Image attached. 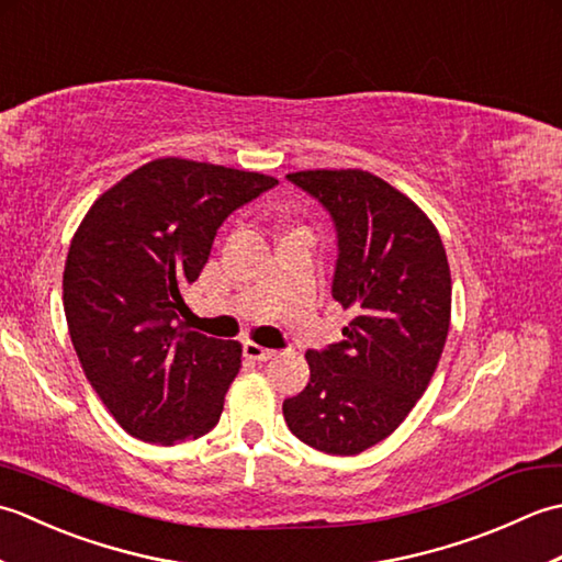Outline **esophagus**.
<instances>
[{
    "instance_id": "obj_1",
    "label": "esophagus",
    "mask_w": 562,
    "mask_h": 562,
    "mask_svg": "<svg viewBox=\"0 0 562 562\" xmlns=\"http://www.w3.org/2000/svg\"><path fill=\"white\" fill-rule=\"evenodd\" d=\"M244 355L248 357V360L266 362V360H270V357L274 355V350L262 348V345H258V342H254V340H246V342H244Z\"/></svg>"
}]
</instances>
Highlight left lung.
<instances>
[{
    "instance_id": "left-lung-1",
    "label": "left lung",
    "mask_w": 562,
    "mask_h": 562,
    "mask_svg": "<svg viewBox=\"0 0 562 562\" xmlns=\"http://www.w3.org/2000/svg\"><path fill=\"white\" fill-rule=\"evenodd\" d=\"M288 181L336 224L330 292L352 318L340 342L306 352L312 379L282 413L304 445L352 457L386 439L435 374L451 318L449 262L427 214L379 176L321 169Z\"/></svg>"
}]
</instances>
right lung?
<instances>
[{
  "instance_id": "obj_1",
  "label": "right lung",
  "mask_w": 562,
  "mask_h": 562,
  "mask_svg": "<svg viewBox=\"0 0 562 562\" xmlns=\"http://www.w3.org/2000/svg\"><path fill=\"white\" fill-rule=\"evenodd\" d=\"M272 176L154 159L93 202L71 238L63 304L83 374L127 435L176 445L220 423L241 342L186 328L183 288L222 222Z\"/></svg>"
}]
</instances>
